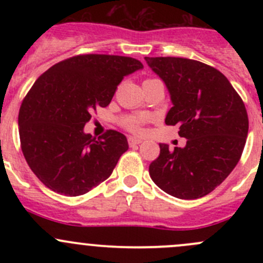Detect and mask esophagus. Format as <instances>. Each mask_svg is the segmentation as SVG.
I'll use <instances>...</instances> for the list:
<instances>
[{
	"label": "esophagus",
	"mask_w": 263,
	"mask_h": 263,
	"mask_svg": "<svg viewBox=\"0 0 263 263\" xmlns=\"http://www.w3.org/2000/svg\"><path fill=\"white\" fill-rule=\"evenodd\" d=\"M141 142H142L141 140L136 139V137H128V144H129V146H131V147L137 146V145H140Z\"/></svg>",
	"instance_id": "34e87169"
}]
</instances>
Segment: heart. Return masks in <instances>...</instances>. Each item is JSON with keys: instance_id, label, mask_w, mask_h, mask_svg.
<instances>
[{"instance_id": "heart-1", "label": "heart", "mask_w": 263, "mask_h": 263, "mask_svg": "<svg viewBox=\"0 0 263 263\" xmlns=\"http://www.w3.org/2000/svg\"><path fill=\"white\" fill-rule=\"evenodd\" d=\"M124 126L132 132L141 131V123L144 122V117H128L124 118Z\"/></svg>"}]
</instances>
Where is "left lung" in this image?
<instances>
[{"mask_svg":"<svg viewBox=\"0 0 263 263\" xmlns=\"http://www.w3.org/2000/svg\"><path fill=\"white\" fill-rule=\"evenodd\" d=\"M165 84L173 107L166 124H178L184 147L159 144L148 166L151 179L168 195L195 200L209 195L232 173L248 135L245 103L220 71L195 60L145 57Z\"/></svg>","mask_w":263,"mask_h":263,"instance_id":"1","label":"left lung"}]
</instances>
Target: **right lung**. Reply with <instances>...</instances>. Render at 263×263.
<instances>
[{"instance_id": "obj_1", "label": "right lung", "mask_w": 263, "mask_h": 263, "mask_svg": "<svg viewBox=\"0 0 263 263\" xmlns=\"http://www.w3.org/2000/svg\"><path fill=\"white\" fill-rule=\"evenodd\" d=\"M140 61L84 54L48 68L34 82L18 112L21 150L44 185L61 195H84L112 174L126 136L115 129L94 139L84 127L98 107H107L117 86Z\"/></svg>"}]
</instances>
